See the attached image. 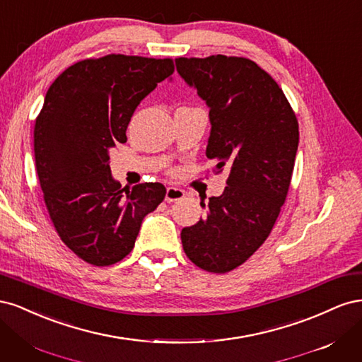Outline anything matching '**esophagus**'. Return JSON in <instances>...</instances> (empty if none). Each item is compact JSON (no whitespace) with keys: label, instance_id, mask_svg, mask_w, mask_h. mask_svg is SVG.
I'll use <instances>...</instances> for the list:
<instances>
[{"label":"esophagus","instance_id":"34e87169","mask_svg":"<svg viewBox=\"0 0 362 362\" xmlns=\"http://www.w3.org/2000/svg\"><path fill=\"white\" fill-rule=\"evenodd\" d=\"M185 196V192L182 190V189H180V187H168L166 189V202H173V201H180V199H182Z\"/></svg>","mask_w":362,"mask_h":362}]
</instances>
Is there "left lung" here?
Segmentation results:
<instances>
[{"instance_id": "left-lung-1", "label": "left lung", "mask_w": 362, "mask_h": 362, "mask_svg": "<svg viewBox=\"0 0 362 362\" xmlns=\"http://www.w3.org/2000/svg\"><path fill=\"white\" fill-rule=\"evenodd\" d=\"M175 64L210 108L206 157L217 161V170H229L223 193L210 198L206 217L182 228L181 242L196 266L226 273L266 242L276 222L298 152V120L281 87L255 62L218 54L180 57Z\"/></svg>"}]
</instances>
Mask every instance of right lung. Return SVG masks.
<instances>
[{"instance_id": "1", "label": "right lung", "mask_w": 362, "mask_h": 362, "mask_svg": "<svg viewBox=\"0 0 362 362\" xmlns=\"http://www.w3.org/2000/svg\"><path fill=\"white\" fill-rule=\"evenodd\" d=\"M172 74L170 59L110 54L72 64L47 92L35 125L43 199L63 243L89 264L125 258L166 196L160 182L120 189L110 149L125 144L137 105Z\"/></svg>"}]
</instances>
